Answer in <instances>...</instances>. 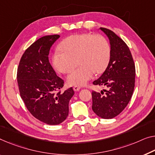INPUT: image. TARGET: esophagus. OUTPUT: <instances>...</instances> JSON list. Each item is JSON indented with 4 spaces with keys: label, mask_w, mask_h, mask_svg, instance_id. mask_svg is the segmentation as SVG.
<instances>
[{
    "label": "esophagus",
    "mask_w": 155,
    "mask_h": 155,
    "mask_svg": "<svg viewBox=\"0 0 155 155\" xmlns=\"http://www.w3.org/2000/svg\"><path fill=\"white\" fill-rule=\"evenodd\" d=\"M73 89H74V91L77 92V91H78L81 89V87L79 86H77V85H75V86H74Z\"/></svg>",
    "instance_id": "obj_1"
}]
</instances>
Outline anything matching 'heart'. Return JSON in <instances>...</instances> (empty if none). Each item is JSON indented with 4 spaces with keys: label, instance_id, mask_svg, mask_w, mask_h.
I'll return each instance as SVG.
<instances>
[{
    "label": "heart",
    "instance_id": "1",
    "mask_svg": "<svg viewBox=\"0 0 155 155\" xmlns=\"http://www.w3.org/2000/svg\"><path fill=\"white\" fill-rule=\"evenodd\" d=\"M61 51L51 55V64L57 71L68 74L79 66L67 78L70 85H84L94 73L105 71L110 58V47L108 40L101 35L89 33L73 35L61 41Z\"/></svg>",
    "mask_w": 155,
    "mask_h": 155
}]
</instances>
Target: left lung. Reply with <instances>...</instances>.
<instances>
[{
	"label": "left lung",
	"mask_w": 155,
	"mask_h": 155,
	"mask_svg": "<svg viewBox=\"0 0 155 155\" xmlns=\"http://www.w3.org/2000/svg\"><path fill=\"white\" fill-rule=\"evenodd\" d=\"M100 29L109 40L110 58L104 72L93 81L94 85L105 86L107 91H92V109L101 118L111 119L120 114L131 100L135 85V65L125 42L110 30Z\"/></svg>",
	"instance_id": "8db88e82"
}]
</instances>
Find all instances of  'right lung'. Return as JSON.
Here are the masks:
<instances>
[{"label": "right lung", "mask_w": 155, "mask_h": 155, "mask_svg": "<svg viewBox=\"0 0 155 155\" xmlns=\"http://www.w3.org/2000/svg\"><path fill=\"white\" fill-rule=\"evenodd\" d=\"M59 35L38 39L25 51L18 64L17 82L21 97L29 112L39 120L56 125L65 120L69 102L74 92L64 85L48 61V54Z\"/></svg>", "instance_id": "1"}]
</instances>
